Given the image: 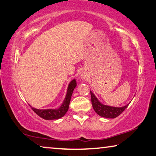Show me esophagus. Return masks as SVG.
I'll list each match as a JSON object with an SVG mask.
<instances>
[{
    "label": "esophagus",
    "instance_id": "esophagus-1",
    "mask_svg": "<svg viewBox=\"0 0 156 156\" xmlns=\"http://www.w3.org/2000/svg\"><path fill=\"white\" fill-rule=\"evenodd\" d=\"M81 77H82L83 79H84V78H85V77H84V76H81Z\"/></svg>",
    "mask_w": 156,
    "mask_h": 156
}]
</instances>
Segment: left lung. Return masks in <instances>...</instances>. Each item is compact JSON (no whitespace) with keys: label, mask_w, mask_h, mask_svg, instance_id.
Returning <instances> with one entry per match:
<instances>
[{"label":"left lung","mask_w":156,"mask_h":156,"mask_svg":"<svg viewBox=\"0 0 156 156\" xmlns=\"http://www.w3.org/2000/svg\"><path fill=\"white\" fill-rule=\"evenodd\" d=\"M90 94L92 108H93L95 112L98 115L104 117V118H116V117L119 116L129 105V104H127L123 107H113V106L106 105L101 103L92 91H90Z\"/></svg>","instance_id":"obj_1"}]
</instances>
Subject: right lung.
<instances>
[{"label":"right lung","instance_id":"1","mask_svg":"<svg viewBox=\"0 0 156 156\" xmlns=\"http://www.w3.org/2000/svg\"><path fill=\"white\" fill-rule=\"evenodd\" d=\"M76 86V82L75 80H72L70 82L69 85L68 86L67 92L66 97L63 101L62 104L59 108L57 109H46V110H39L31 107V109L34 110L35 114H37L38 116L41 118L45 120H55L59 119L64 116L66 113L67 112L69 108V104L70 101L71 97H72L73 92L74 89Z\"/></svg>","mask_w":156,"mask_h":156}]
</instances>
